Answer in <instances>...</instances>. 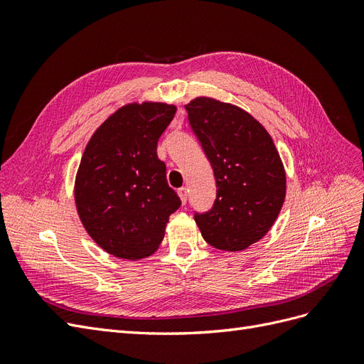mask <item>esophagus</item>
Returning <instances> with one entry per match:
<instances>
[{"label": "esophagus", "mask_w": 364, "mask_h": 364, "mask_svg": "<svg viewBox=\"0 0 364 364\" xmlns=\"http://www.w3.org/2000/svg\"><path fill=\"white\" fill-rule=\"evenodd\" d=\"M178 194H179V197H181L182 203L185 205L186 200H188V190H186V188H179V190H178Z\"/></svg>", "instance_id": "esophagus-1"}]
</instances>
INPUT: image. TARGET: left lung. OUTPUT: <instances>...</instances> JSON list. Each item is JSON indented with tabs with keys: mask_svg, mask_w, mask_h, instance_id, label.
Instances as JSON below:
<instances>
[{
	"mask_svg": "<svg viewBox=\"0 0 364 364\" xmlns=\"http://www.w3.org/2000/svg\"><path fill=\"white\" fill-rule=\"evenodd\" d=\"M185 109L217 185L214 206L196 213V223L213 247L245 250L269 232L282 208L287 181L279 153L245 109L209 97H197Z\"/></svg>",
	"mask_w": 364,
	"mask_h": 364,
	"instance_id": "obj_1",
	"label": "left lung"
}]
</instances>
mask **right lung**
Here are the masks:
<instances>
[{
	"instance_id": "add662e5",
	"label": "right lung",
	"mask_w": 364,
	"mask_h": 364,
	"mask_svg": "<svg viewBox=\"0 0 364 364\" xmlns=\"http://www.w3.org/2000/svg\"><path fill=\"white\" fill-rule=\"evenodd\" d=\"M176 106L129 103L98 127L77 170L74 199L86 232L107 253L139 259L156 252L181 206L158 158Z\"/></svg>"
}]
</instances>
